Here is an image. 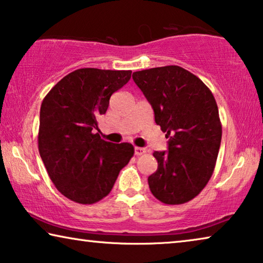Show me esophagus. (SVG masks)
Listing matches in <instances>:
<instances>
[{
	"label": "esophagus",
	"instance_id": "obj_1",
	"mask_svg": "<svg viewBox=\"0 0 263 263\" xmlns=\"http://www.w3.org/2000/svg\"><path fill=\"white\" fill-rule=\"evenodd\" d=\"M145 152H146V150H145L144 147H135V155L136 156H142L144 155Z\"/></svg>",
	"mask_w": 263,
	"mask_h": 263
}]
</instances>
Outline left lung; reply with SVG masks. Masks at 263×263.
I'll list each match as a JSON object with an SVG mask.
<instances>
[{
  "mask_svg": "<svg viewBox=\"0 0 263 263\" xmlns=\"http://www.w3.org/2000/svg\"><path fill=\"white\" fill-rule=\"evenodd\" d=\"M155 112V121L169 138L167 151H155L158 169L147 182L165 204H183L209 182L216 165L222 125L213 93L199 78L179 66L132 74Z\"/></svg>",
  "mask_w": 263,
  "mask_h": 263,
  "instance_id": "left-lung-1",
  "label": "left lung"
}]
</instances>
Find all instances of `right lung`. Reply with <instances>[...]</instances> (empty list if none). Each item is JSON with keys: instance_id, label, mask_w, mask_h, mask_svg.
<instances>
[{"instance_id": "add662e5", "label": "right lung", "mask_w": 263, "mask_h": 263, "mask_svg": "<svg viewBox=\"0 0 263 263\" xmlns=\"http://www.w3.org/2000/svg\"><path fill=\"white\" fill-rule=\"evenodd\" d=\"M131 73L77 69L42 100L39 152L54 185L70 201L93 204L106 197L135 154L132 144L109 143L94 132L109 98L127 84Z\"/></svg>"}]
</instances>
